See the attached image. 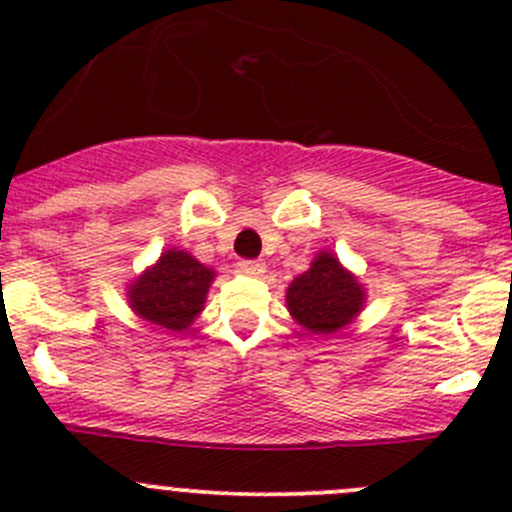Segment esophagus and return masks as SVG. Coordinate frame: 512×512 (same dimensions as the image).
<instances>
[{
	"label": "esophagus",
	"instance_id": "1",
	"mask_svg": "<svg viewBox=\"0 0 512 512\" xmlns=\"http://www.w3.org/2000/svg\"><path fill=\"white\" fill-rule=\"evenodd\" d=\"M240 267H242V272H247V275H255V277H260L262 272H265V262L262 260H242Z\"/></svg>",
	"mask_w": 512,
	"mask_h": 512
}]
</instances>
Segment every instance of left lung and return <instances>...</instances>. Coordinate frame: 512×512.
Wrapping results in <instances>:
<instances>
[{"label":"left lung","instance_id":"left-lung-1","mask_svg":"<svg viewBox=\"0 0 512 512\" xmlns=\"http://www.w3.org/2000/svg\"><path fill=\"white\" fill-rule=\"evenodd\" d=\"M364 299V287L332 252H319L312 267L287 289L289 314L312 334H334L352 324Z\"/></svg>","mask_w":512,"mask_h":512}]
</instances>
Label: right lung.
<instances>
[{"mask_svg":"<svg viewBox=\"0 0 512 512\" xmlns=\"http://www.w3.org/2000/svg\"><path fill=\"white\" fill-rule=\"evenodd\" d=\"M215 270L200 265L190 252L165 250L153 267H148L128 287V304L146 322L183 332L203 312Z\"/></svg>","mask_w":512,"mask_h":512,"instance_id":"1","label":"right lung"}]
</instances>
